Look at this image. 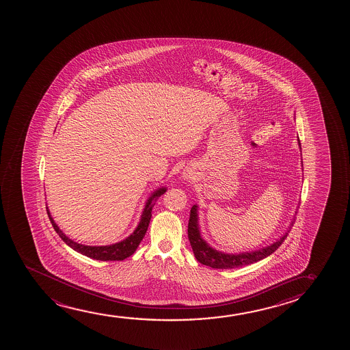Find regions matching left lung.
Segmentation results:
<instances>
[{
    "instance_id": "1",
    "label": "left lung",
    "mask_w": 350,
    "mask_h": 350,
    "mask_svg": "<svg viewBox=\"0 0 350 350\" xmlns=\"http://www.w3.org/2000/svg\"><path fill=\"white\" fill-rule=\"evenodd\" d=\"M299 146L301 148V144L299 141ZM288 233L283 235L282 238L264 249L254 251V252H245L239 254H228L224 252H219L206 244L204 240L202 239L198 228V217H197V206H193L190 211V219L187 225V237L191 244L192 251L200 263L208 265L214 269H233L240 268L244 265L258 262L260 259L268 257L275 252L276 250L282 245L284 239L287 238Z\"/></svg>"
}]
</instances>
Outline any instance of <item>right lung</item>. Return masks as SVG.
<instances>
[{"mask_svg": "<svg viewBox=\"0 0 350 350\" xmlns=\"http://www.w3.org/2000/svg\"><path fill=\"white\" fill-rule=\"evenodd\" d=\"M166 191L165 187L159 189L157 191L154 192L152 197H149L148 202L144 208V214L141 216V221H139L137 228L134 230V233L128 237L126 239L120 241V243H116L113 245H109V246H86V245L77 244L72 239H69L68 237L62 233V230L58 228V226L55 224L53 217L50 215V211L46 208L48 211L49 219L51 221L53 226V230H56L63 241L70 246L72 250H75L80 254H85L90 258L96 259V260H123V259L128 258L131 254H134L137 246H139L141 240L144 239L146 232L148 230L149 221L152 217V209H153L155 202L158 200L159 197L163 195V192Z\"/></svg>", "mask_w": 350, "mask_h": 350, "instance_id": "right-lung-1", "label": "right lung"}]
</instances>
